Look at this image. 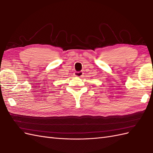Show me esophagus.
Instances as JSON below:
<instances>
[{"instance_id": "1", "label": "esophagus", "mask_w": 153, "mask_h": 153, "mask_svg": "<svg viewBox=\"0 0 153 153\" xmlns=\"http://www.w3.org/2000/svg\"><path fill=\"white\" fill-rule=\"evenodd\" d=\"M74 76H75L76 77H82L83 76V72H74Z\"/></svg>"}]
</instances>
